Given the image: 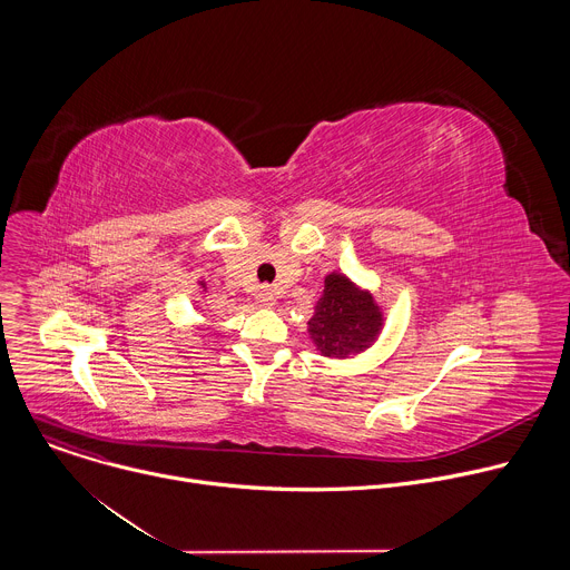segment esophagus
Wrapping results in <instances>:
<instances>
[{
  "label": "esophagus",
  "instance_id": "1",
  "mask_svg": "<svg viewBox=\"0 0 570 570\" xmlns=\"http://www.w3.org/2000/svg\"><path fill=\"white\" fill-rule=\"evenodd\" d=\"M255 299H257V304L259 306H264V308H271V306H275V291H271V288H259L257 293H255Z\"/></svg>",
  "mask_w": 570,
  "mask_h": 570
}]
</instances>
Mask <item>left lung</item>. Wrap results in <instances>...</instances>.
I'll return each mask as SVG.
<instances>
[{
    "label": "left lung",
    "mask_w": 570,
    "mask_h": 570,
    "mask_svg": "<svg viewBox=\"0 0 570 570\" xmlns=\"http://www.w3.org/2000/svg\"><path fill=\"white\" fill-rule=\"evenodd\" d=\"M306 324L308 341L320 356L345 361L367 352L381 338L385 313L370 288L332 271Z\"/></svg>",
    "instance_id": "1"
}]
</instances>
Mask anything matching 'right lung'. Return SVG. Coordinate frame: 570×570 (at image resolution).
I'll use <instances>...</instances> for the list:
<instances>
[{
  "mask_svg": "<svg viewBox=\"0 0 570 570\" xmlns=\"http://www.w3.org/2000/svg\"><path fill=\"white\" fill-rule=\"evenodd\" d=\"M198 286L207 293V284H205V279H198ZM196 330H203V324H200V322H196Z\"/></svg>",
  "mask_w": 570,
  "mask_h": 570,
  "instance_id": "obj_1",
  "label": "right lung"
}]
</instances>
